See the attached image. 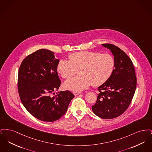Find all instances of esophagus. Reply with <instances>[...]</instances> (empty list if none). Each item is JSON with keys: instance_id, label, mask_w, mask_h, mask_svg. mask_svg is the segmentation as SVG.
<instances>
[{"instance_id": "34e87169", "label": "esophagus", "mask_w": 152, "mask_h": 152, "mask_svg": "<svg viewBox=\"0 0 152 152\" xmlns=\"http://www.w3.org/2000/svg\"><path fill=\"white\" fill-rule=\"evenodd\" d=\"M73 94H74L75 96H77V95L80 94L81 92H77V91H74V92H73Z\"/></svg>"}]
</instances>
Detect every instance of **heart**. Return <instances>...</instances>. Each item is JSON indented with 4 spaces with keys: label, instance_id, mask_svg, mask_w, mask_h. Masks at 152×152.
<instances>
[{
    "label": "heart",
    "instance_id": "obj_1",
    "mask_svg": "<svg viewBox=\"0 0 152 152\" xmlns=\"http://www.w3.org/2000/svg\"><path fill=\"white\" fill-rule=\"evenodd\" d=\"M69 60L61 59L57 70L61 76L68 79L73 76L77 69L79 76L66 80L65 89L80 91L91 84L99 86L111 76L115 66L113 56L108 53L80 51L71 54Z\"/></svg>",
    "mask_w": 152,
    "mask_h": 152
}]
</instances>
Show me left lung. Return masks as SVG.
<instances>
[{
  "label": "left lung",
  "instance_id": "8db88e82",
  "mask_svg": "<svg viewBox=\"0 0 152 152\" xmlns=\"http://www.w3.org/2000/svg\"><path fill=\"white\" fill-rule=\"evenodd\" d=\"M102 45L114 56L115 66L109 79L98 87L100 93L92 110L102 118L112 119L122 115L129 106L136 89L137 78L132 60L123 50L110 44Z\"/></svg>",
  "mask_w": 152,
  "mask_h": 152
}]
</instances>
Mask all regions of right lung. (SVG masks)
I'll return each mask as SVG.
<instances>
[{"instance_id":"obj_1","label":"right lung","mask_w":152,"mask_h":152,"mask_svg":"<svg viewBox=\"0 0 152 152\" xmlns=\"http://www.w3.org/2000/svg\"><path fill=\"white\" fill-rule=\"evenodd\" d=\"M55 53L40 49L25 58L19 67L18 87L24 107L36 118L46 122L63 116L75 97L69 91L54 92L60 86Z\"/></svg>"}]
</instances>
